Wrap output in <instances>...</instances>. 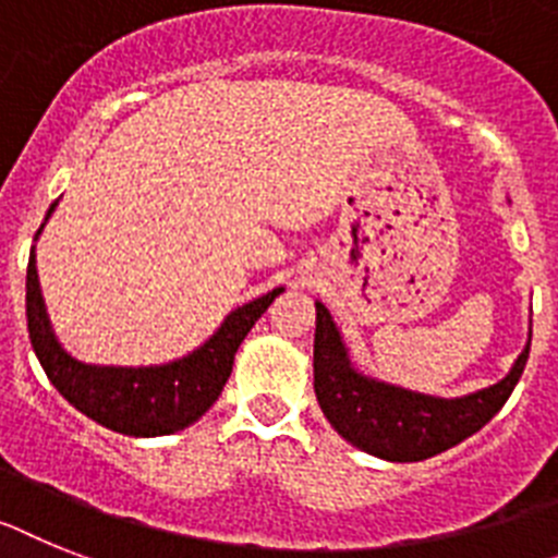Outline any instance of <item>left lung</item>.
<instances>
[{"instance_id": "8db88e82", "label": "left lung", "mask_w": 558, "mask_h": 558, "mask_svg": "<svg viewBox=\"0 0 558 558\" xmlns=\"http://www.w3.org/2000/svg\"><path fill=\"white\" fill-rule=\"evenodd\" d=\"M315 329V395L331 428L360 451L388 462H420L460 446L502 409L525 372L531 340L494 386L465 397L420 395L354 368L343 335L320 301Z\"/></svg>"}]
</instances>
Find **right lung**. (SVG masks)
I'll use <instances>...</instances> for the list:
<instances>
[{
    "instance_id": "add662e5",
    "label": "right lung",
    "mask_w": 558,
    "mask_h": 558,
    "mask_svg": "<svg viewBox=\"0 0 558 558\" xmlns=\"http://www.w3.org/2000/svg\"><path fill=\"white\" fill-rule=\"evenodd\" d=\"M53 201L45 215H53ZM39 227L36 238L41 235ZM25 308L31 345L39 357L41 368L64 400L105 425L128 437H163L192 425L198 416L213 409V402L223 391L235 363V351L250 335L255 320L264 315L271 301L283 292V287L260 294L255 301L243 303L229 312L221 329L207 343L190 351L186 357L163 363V366H93L82 363L62 349L50 326L45 298H41L39 271H36V252L27 260Z\"/></svg>"
}]
</instances>
